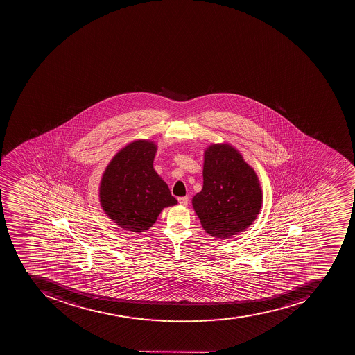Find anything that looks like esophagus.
I'll return each mask as SVG.
<instances>
[{
  "label": "esophagus",
  "instance_id": "esophagus-1",
  "mask_svg": "<svg viewBox=\"0 0 355 355\" xmlns=\"http://www.w3.org/2000/svg\"><path fill=\"white\" fill-rule=\"evenodd\" d=\"M178 200H179V203L181 205H187V203H189V198L187 196H182V198H179Z\"/></svg>",
  "mask_w": 355,
  "mask_h": 355
}]
</instances>
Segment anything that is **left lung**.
I'll return each mask as SVG.
<instances>
[{"label": "left lung", "instance_id": "obj_1", "mask_svg": "<svg viewBox=\"0 0 355 355\" xmlns=\"http://www.w3.org/2000/svg\"><path fill=\"white\" fill-rule=\"evenodd\" d=\"M192 204L207 233L231 238L248 229L260 213V181L233 146L213 144L204 152L203 189Z\"/></svg>", "mask_w": 355, "mask_h": 355}]
</instances>
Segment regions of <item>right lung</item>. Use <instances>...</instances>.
<instances>
[{"label": "right lung", "mask_w": 355, "mask_h": 355, "mask_svg": "<svg viewBox=\"0 0 355 355\" xmlns=\"http://www.w3.org/2000/svg\"><path fill=\"white\" fill-rule=\"evenodd\" d=\"M155 153L153 142L130 143L115 154L101 180V207L126 231H146L164 207L178 203L168 184L154 170Z\"/></svg>", "instance_id": "add662e5"}]
</instances>
